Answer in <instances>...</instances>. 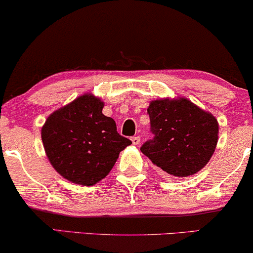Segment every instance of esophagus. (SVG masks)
<instances>
[{
  "label": "esophagus",
  "instance_id": "34e87169",
  "mask_svg": "<svg viewBox=\"0 0 253 253\" xmlns=\"http://www.w3.org/2000/svg\"><path fill=\"white\" fill-rule=\"evenodd\" d=\"M131 141H132L133 145H139V143H140V137H139V136L132 137V138H131Z\"/></svg>",
  "mask_w": 253,
  "mask_h": 253
}]
</instances>
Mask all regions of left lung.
<instances>
[{
	"mask_svg": "<svg viewBox=\"0 0 253 253\" xmlns=\"http://www.w3.org/2000/svg\"><path fill=\"white\" fill-rule=\"evenodd\" d=\"M154 138L140 151L166 174L188 177L211 160L219 139V123L186 98H164L150 102Z\"/></svg>",
	"mask_w": 253,
	"mask_h": 253,
	"instance_id": "left-lung-1",
	"label": "left lung"
}]
</instances>
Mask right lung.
<instances>
[{
	"mask_svg": "<svg viewBox=\"0 0 253 253\" xmlns=\"http://www.w3.org/2000/svg\"><path fill=\"white\" fill-rule=\"evenodd\" d=\"M105 102L85 93L47 117L41 139L50 165L75 184L91 186L109 174L120 152L132 143L102 114Z\"/></svg>",
	"mask_w": 253,
	"mask_h": 253,
	"instance_id": "obj_1",
	"label": "right lung"
}]
</instances>
